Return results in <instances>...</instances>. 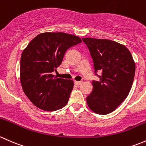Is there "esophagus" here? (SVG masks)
<instances>
[{
    "label": "esophagus",
    "mask_w": 146,
    "mask_h": 146,
    "mask_svg": "<svg viewBox=\"0 0 146 146\" xmlns=\"http://www.w3.org/2000/svg\"><path fill=\"white\" fill-rule=\"evenodd\" d=\"M74 84H76V85L79 86V85H80V84H82V82H78V81H74Z\"/></svg>",
    "instance_id": "1"
}]
</instances>
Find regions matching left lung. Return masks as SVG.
Masks as SVG:
<instances>
[{
	"instance_id": "left-lung-1",
	"label": "left lung",
	"mask_w": 146,
	"mask_h": 146,
	"mask_svg": "<svg viewBox=\"0 0 146 146\" xmlns=\"http://www.w3.org/2000/svg\"><path fill=\"white\" fill-rule=\"evenodd\" d=\"M94 61L98 81L92 82L93 91L86 97L90 109L99 115L113 112L127 98L133 84L136 66L124 45L107 39L83 38ZM102 72L97 75V72Z\"/></svg>"
}]
</instances>
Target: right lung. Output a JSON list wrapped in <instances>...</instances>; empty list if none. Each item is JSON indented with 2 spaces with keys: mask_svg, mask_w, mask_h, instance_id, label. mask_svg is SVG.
I'll use <instances>...</instances> for the list:
<instances>
[{
  "mask_svg": "<svg viewBox=\"0 0 146 146\" xmlns=\"http://www.w3.org/2000/svg\"><path fill=\"white\" fill-rule=\"evenodd\" d=\"M82 41L79 36L66 33H42L23 50L21 84L34 106L43 110L55 111L67 105L74 82L55 77L52 73L62 63L66 51Z\"/></svg>",
  "mask_w": 146,
  "mask_h": 146,
  "instance_id": "1",
  "label": "right lung"
}]
</instances>
